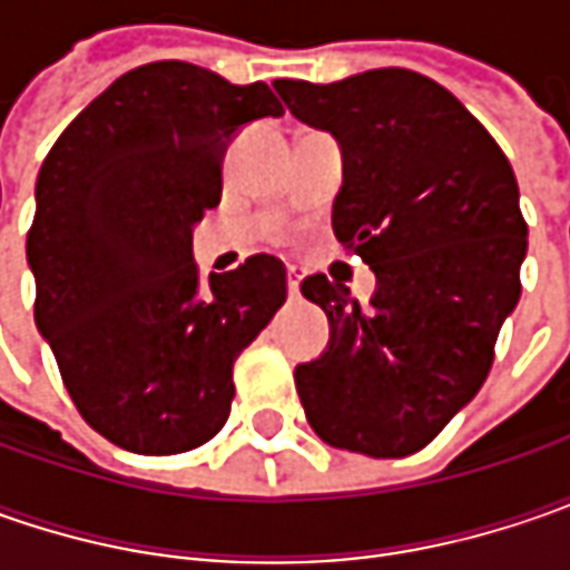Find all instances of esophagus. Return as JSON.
<instances>
[{"label": "esophagus", "mask_w": 570, "mask_h": 570, "mask_svg": "<svg viewBox=\"0 0 570 570\" xmlns=\"http://www.w3.org/2000/svg\"><path fill=\"white\" fill-rule=\"evenodd\" d=\"M288 295H292V297L301 295V282H297V273H295V269L288 273Z\"/></svg>", "instance_id": "1"}]
</instances>
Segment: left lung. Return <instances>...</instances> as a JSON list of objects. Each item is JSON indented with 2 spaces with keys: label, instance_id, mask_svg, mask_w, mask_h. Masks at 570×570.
Returning <instances> with one entry per match:
<instances>
[{
  "label": "left lung",
  "instance_id": "8db88e82",
  "mask_svg": "<svg viewBox=\"0 0 570 570\" xmlns=\"http://www.w3.org/2000/svg\"><path fill=\"white\" fill-rule=\"evenodd\" d=\"M273 85L297 120L340 139L333 230L377 275L364 307L326 275L301 282L330 317V348L297 364V396L330 448L409 456L479 393L517 307L527 222L514 170L489 129L419 72Z\"/></svg>",
  "mask_w": 570,
  "mask_h": 570
}]
</instances>
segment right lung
<instances>
[{"label": "right lung", "mask_w": 570, "mask_h": 570, "mask_svg": "<svg viewBox=\"0 0 570 570\" xmlns=\"http://www.w3.org/2000/svg\"><path fill=\"white\" fill-rule=\"evenodd\" d=\"M259 117H282L263 81L148 62L91 100L40 167L33 320L81 419L117 448L167 456L215 438L237 355L285 304L275 256L208 282L193 263L228 139Z\"/></svg>", "instance_id": "1"}]
</instances>
